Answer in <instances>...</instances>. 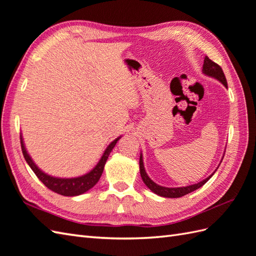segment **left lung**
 <instances>
[{
    "instance_id": "left-lung-1",
    "label": "left lung",
    "mask_w": 256,
    "mask_h": 256,
    "mask_svg": "<svg viewBox=\"0 0 256 256\" xmlns=\"http://www.w3.org/2000/svg\"><path fill=\"white\" fill-rule=\"evenodd\" d=\"M203 73L215 77L216 80H218L219 82L224 84V86L226 88H228V84H227V80H226V76L224 74L222 68L219 66V65L215 62H212L208 56H205L204 58V64H203ZM140 176L142 181L146 184V186L148 188H150L154 193H156L157 195L164 196V198H182V196L186 195L188 193H191L195 190L200 188V186H203L204 184L208 181L212 176H210L208 178H206L205 180L200 181L196 184H193V186H184V188H164L162 186H158L154 181H152L150 179V176H147L145 168H144V164H142V157L140 155Z\"/></svg>"
}]
</instances>
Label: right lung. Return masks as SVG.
<instances>
[{
	"label": "right lung",
	"instance_id": "1",
	"mask_svg": "<svg viewBox=\"0 0 256 256\" xmlns=\"http://www.w3.org/2000/svg\"><path fill=\"white\" fill-rule=\"evenodd\" d=\"M118 140H120V138L114 140L108 147H106V150L104 152V156L101 157L100 162H98L96 167L89 172V174L78 178H72V179H60V178H54V176L46 174L44 172L41 171L37 166L34 164L30 156L27 154L26 148L24 146L22 136H20V145H22V152L24 158H25L27 164H29V167L32 168V170L34 172V174L38 176V179L42 182L48 188L64 196H76V195H80L82 193L87 192L88 190H90L94 184L99 181L100 176L104 172L106 159H108L111 150H114V147Z\"/></svg>",
	"mask_w": 256,
	"mask_h": 256
}]
</instances>
